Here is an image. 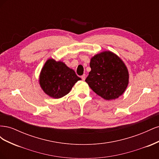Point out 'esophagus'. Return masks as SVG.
<instances>
[{
    "mask_svg": "<svg viewBox=\"0 0 159 159\" xmlns=\"http://www.w3.org/2000/svg\"><path fill=\"white\" fill-rule=\"evenodd\" d=\"M85 74H84V75H81V80H85Z\"/></svg>",
    "mask_w": 159,
    "mask_h": 159,
    "instance_id": "obj_1",
    "label": "esophagus"
}]
</instances>
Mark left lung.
<instances>
[{
	"mask_svg": "<svg viewBox=\"0 0 159 159\" xmlns=\"http://www.w3.org/2000/svg\"><path fill=\"white\" fill-rule=\"evenodd\" d=\"M91 71L85 79L95 93L105 99L118 98L129 83L127 67L119 57L111 52H103L91 59Z\"/></svg>",
	"mask_w": 159,
	"mask_h": 159,
	"instance_id": "left-lung-1",
	"label": "left lung"
}]
</instances>
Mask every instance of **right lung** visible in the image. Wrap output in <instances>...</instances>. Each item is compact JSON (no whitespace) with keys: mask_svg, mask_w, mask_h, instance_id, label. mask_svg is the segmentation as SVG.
Masks as SVG:
<instances>
[{"mask_svg":"<svg viewBox=\"0 0 159 159\" xmlns=\"http://www.w3.org/2000/svg\"><path fill=\"white\" fill-rule=\"evenodd\" d=\"M80 80L75 72L63 62L50 59L43 67L39 81L42 89L47 95L58 99L68 94Z\"/></svg>","mask_w":159,"mask_h":159,"instance_id":"1","label":"right lung"}]
</instances>
